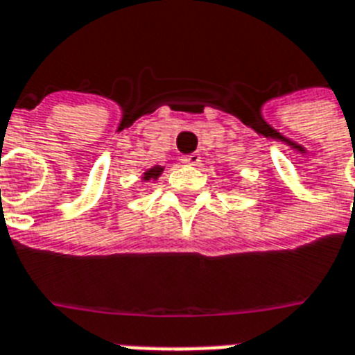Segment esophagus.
<instances>
[{"label": "esophagus", "instance_id": "34e87169", "mask_svg": "<svg viewBox=\"0 0 355 355\" xmlns=\"http://www.w3.org/2000/svg\"><path fill=\"white\" fill-rule=\"evenodd\" d=\"M182 164H186V166H197L200 162V155L199 153H191V155H184L182 158Z\"/></svg>", "mask_w": 355, "mask_h": 355}]
</instances>
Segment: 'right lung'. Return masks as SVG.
I'll return each instance as SVG.
<instances>
[{
  "instance_id": "1",
  "label": "right lung",
  "mask_w": 355,
  "mask_h": 355,
  "mask_svg": "<svg viewBox=\"0 0 355 355\" xmlns=\"http://www.w3.org/2000/svg\"><path fill=\"white\" fill-rule=\"evenodd\" d=\"M162 171H164V167L155 166V167H153V169H149V171L145 173L144 178H145V180H150V178H158L162 175Z\"/></svg>"
}]
</instances>
